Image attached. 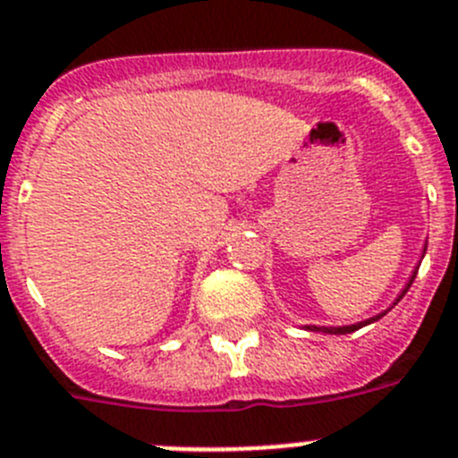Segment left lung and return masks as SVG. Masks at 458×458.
<instances>
[{"instance_id": "left-lung-1", "label": "left lung", "mask_w": 458, "mask_h": 458, "mask_svg": "<svg viewBox=\"0 0 458 458\" xmlns=\"http://www.w3.org/2000/svg\"><path fill=\"white\" fill-rule=\"evenodd\" d=\"M424 253H427V246H424V250H422V258H424ZM415 269H418V267H415ZM415 274H418V271H413V276H411V280H409V283H406V287H403L402 294L397 296V301H394L393 306H397L399 301H402V296L406 294V292H409L411 283H413V280H415ZM388 310H390V308H388ZM388 310H386V312H388ZM386 312H381V315L372 317V319L360 321V324H352V327H306V328H308V331H321V333H333V335H344V333H353V331H358V328H362V327H368V324H372V321L381 319V317L386 315Z\"/></svg>"}]
</instances>
